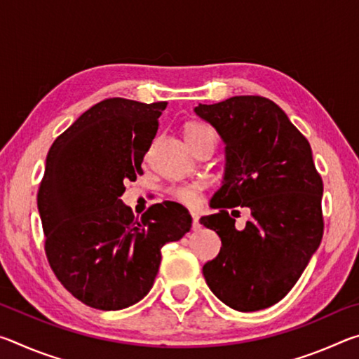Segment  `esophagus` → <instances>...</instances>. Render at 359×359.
Instances as JSON below:
<instances>
[{"label": "esophagus", "instance_id": "esophagus-1", "mask_svg": "<svg viewBox=\"0 0 359 359\" xmlns=\"http://www.w3.org/2000/svg\"><path fill=\"white\" fill-rule=\"evenodd\" d=\"M191 218H193V231L199 229V226H201V224H199V217H198V214H194V212H191Z\"/></svg>", "mask_w": 359, "mask_h": 359}]
</instances>
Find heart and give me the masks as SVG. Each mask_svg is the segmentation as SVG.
Listing matches in <instances>:
<instances>
[{
  "label": "heart",
  "instance_id": "b5f03b06",
  "mask_svg": "<svg viewBox=\"0 0 359 359\" xmlns=\"http://www.w3.org/2000/svg\"><path fill=\"white\" fill-rule=\"evenodd\" d=\"M187 142H194L201 141V139H210V141H217L215 131L210 128L209 125L204 123H190L185 130ZM203 184L199 182H193V184H182L172 187L169 193L174 199H177L179 203L187 204V205H196L201 199V191H203Z\"/></svg>",
  "mask_w": 359,
  "mask_h": 359
}]
</instances>
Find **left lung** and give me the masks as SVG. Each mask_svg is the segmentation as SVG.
Listing matches in <instances>:
<instances>
[{"label": "left lung", "mask_w": 359, "mask_h": 359, "mask_svg": "<svg viewBox=\"0 0 359 359\" xmlns=\"http://www.w3.org/2000/svg\"><path fill=\"white\" fill-rule=\"evenodd\" d=\"M194 112L226 144L223 185L210 201L218 212L199 220L222 239L218 257L203 267L205 282L234 311L274 306L299 280L323 238V180L311 144L263 96H233ZM236 205L251 210L242 231L235 229L236 211L227 212Z\"/></svg>", "instance_id": "left-lung-1"}]
</instances>
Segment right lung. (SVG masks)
I'll return each instance as SVG.
<instances>
[{
	"label": "right lung",
	"instance_id": "right-lung-1",
	"mask_svg": "<svg viewBox=\"0 0 359 359\" xmlns=\"http://www.w3.org/2000/svg\"><path fill=\"white\" fill-rule=\"evenodd\" d=\"M166 101L107 98L83 112L47 154L38 209L53 274L79 301L100 311L130 307L149 293L161 247L184 238L191 215L179 203L154 204L136 218L121 203Z\"/></svg>",
	"mask_w": 359,
	"mask_h": 359
}]
</instances>
